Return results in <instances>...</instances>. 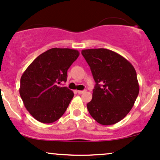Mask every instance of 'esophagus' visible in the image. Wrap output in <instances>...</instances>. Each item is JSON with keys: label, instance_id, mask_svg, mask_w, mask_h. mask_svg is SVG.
<instances>
[{"label": "esophagus", "instance_id": "esophagus-1", "mask_svg": "<svg viewBox=\"0 0 160 160\" xmlns=\"http://www.w3.org/2000/svg\"><path fill=\"white\" fill-rule=\"evenodd\" d=\"M77 92H78V94H82V93H84V92H85V91H78Z\"/></svg>", "mask_w": 160, "mask_h": 160}]
</instances>
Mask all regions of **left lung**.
<instances>
[{"label":"left lung","instance_id":"obj_1","mask_svg":"<svg viewBox=\"0 0 160 160\" xmlns=\"http://www.w3.org/2000/svg\"><path fill=\"white\" fill-rule=\"evenodd\" d=\"M96 84L87 104L91 117L102 125H112L132 109L139 93L136 69L126 58L106 48L82 51Z\"/></svg>","mask_w":160,"mask_h":160}]
</instances>
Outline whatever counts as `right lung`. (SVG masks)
<instances>
[{
    "label": "right lung",
    "mask_w": 160,
    "mask_h": 160,
    "mask_svg": "<svg viewBox=\"0 0 160 160\" xmlns=\"http://www.w3.org/2000/svg\"><path fill=\"white\" fill-rule=\"evenodd\" d=\"M78 55V51L71 48H51L36 58L22 74L21 98L36 120L51 123L64 114L74 93L58 84L67 82V70Z\"/></svg>",
    "instance_id": "right-lung-1"
}]
</instances>
